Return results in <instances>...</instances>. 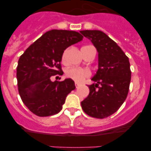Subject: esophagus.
Wrapping results in <instances>:
<instances>
[{
    "instance_id": "34e87169",
    "label": "esophagus",
    "mask_w": 151,
    "mask_h": 151,
    "mask_svg": "<svg viewBox=\"0 0 151 151\" xmlns=\"http://www.w3.org/2000/svg\"><path fill=\"white\" fill-rule=\"evenodd\" d=\"M75 85H76V88H78L80 86V84L77 83V82H76V84H75Z\"/></svg>"
}]
</instances>
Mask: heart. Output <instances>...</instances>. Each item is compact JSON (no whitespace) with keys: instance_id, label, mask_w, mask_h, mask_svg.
Returning <instances> with one entry per match:
<instances>
[{"instance_id":"1","label":"heart","mask_w":151,"mask_h":151,"mask_svg":"<svg viewBox=\"0 0 151 151\" xmlns=\"http://www.w3.org/2000/svg\"><path fill=\"white\" fill-rule=\"evenodd\" d=\"M66 59V51H64L62 57V61L65 62ZM66 76L68 78L74 80L76 82H83L85 78H88L91 76V72L88 69H82V68L72 67L66 69Z\"/></svg>"}]
</instances>
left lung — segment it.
<instances>
[{"mask_svg": "<svg viewBox=\"0 0 151 151\" xmlns=\"http://www.w3.org/2000/svg\"><path fill=\"white\" fill-rule=\"evenodd\" d=\"M98 53V69L89 85V94L81 102L82 110L94 118L104 119L117 111L125 101L131 82L130 63L120 47L99 30L81 31Z\"/></svg>", "mask_w": 151, "mask_h": 151, "instance_id": "left-lung-1", "label": "left lung"}]
</instances>
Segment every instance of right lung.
Instances as JSON below:
<instances>
[{"label": "right lung", "mask_w": 151, "mask_h": 151, "mask_svg": "<svg viewBox=\"0 0 151 151\" xmlns=\"http://www.w3.org/2000/svg\"><path fill=\"white\" fill-rule=\"evenodd\" d=\"M82 38L75 31L52 29L19 57L17 69L19 93L24 104L34 114L49 116L58 113L66 96L76 88L71 78L52 82L50 77L63 74L60 62L64 50Z\"/></svg>", "instance_id": "add662e5"}]
</instances>
